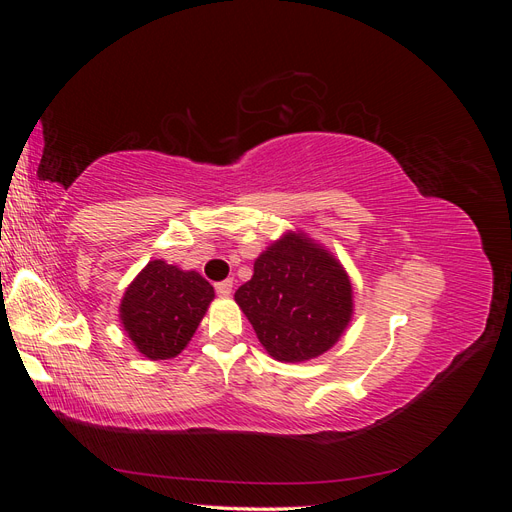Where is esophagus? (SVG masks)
<instances>
[{"mask_svg":"<svg viewBox=\"0 0 512 512\" xmlns=\"http://www.w3.org/2000/svg\"><path fill=\"white\" fill-rule=\"evenodd\" d=\"M215 292H218L220 297H230V292H232V282H230V280L218 282V284H215Z\"/></svg>","mask_w":512,"mask_h":512,"instance_id":"esophagus-1","label":"esophagus"}]
</instances>
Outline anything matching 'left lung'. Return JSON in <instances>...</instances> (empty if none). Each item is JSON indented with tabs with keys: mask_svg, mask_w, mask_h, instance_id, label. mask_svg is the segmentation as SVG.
<instances>
[{
	"mask_svg": "<svg viewBox=\"0 0 512 512\" xmlns=\"http://www.w3.org/2000/svg\"><path fill=\"white\" fill-rule=\"evenodd\" d=\"M235 301L277 361L316 359L337 344L352 318V284L329 250L288 230L254 262Z\"/></svg>",
	"mask_w": 512,
	"mask_h": 512,
	"instance_id": "obj_1",
	"label": "left lung"
}]
</instances>
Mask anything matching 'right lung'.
Returning <instances> with one entry per match:
<instances>
[{
  "mask_svg": "<svg viewBox=\"0 0 512 512\" xmlns=\"http://www.w3.org/2000/svg\"><path fill=\"white\" fill-rule=\"evenodd\" d=\"M213 297V286L200 273L151 260L126 288L119 318L147 359H173L190 344Z\"/></svg>",
  "mask_w": 512,
  "mask_h": 512,
  "instance_id": "obj_1",
  "label": "right lung"
}]
</instances>
